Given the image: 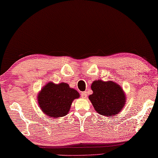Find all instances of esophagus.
Returning a JSON list of instances; mask_svg holds the SVG:
<instances>
[{
  "label": "esophagus",
  "mask_w": 158,
  "mask_h": 158,
  "mask_svg": "<svg viewBox=\"0 0 158 158\" xmlns=\"http://www.w3.org/2000/svg\"><path fill=\"white\" fill-rule=\"evenodd\" d=\"M87 97V94H86V92H82L81 93V98L85 99Z\"/></svg>",
  "instance_id": "34e87169"
}]
</instances>
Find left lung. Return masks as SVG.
I'll return each mask as SVG.
<instances>
[{"mask_svg": "<svg viewBox=\"0 0 158 158\" xmlns=\"http://www.w3.org/2000/svg\"><path fill=\"white\" fill-rule=\"evenodd\" d=\"M91 89L93 93L89 98L99 114L112 117L117 114L125 105L124 92L117 83L95 80L92 83Z\"/></svg>", "mask_w": 158, "mask_h": 158, "instance_id": "left-lung-1", "label": "left lung"}]
</instances>
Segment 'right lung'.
I'll list each match as a JSON object with an SVG mask.
<instances>
[{
    "label": "right lung",
    "mask_w": 158,
    "mask_h": 158,
    "mask_svg": "<svg viewBox=\"0 0 158 158\" xmlns=\"http://www.w3.org/2000/svg\"><path fill=\"white\" fill-rule=\"evenodd\" d=\"M37 98L40 108L45 114L52 118H59L68 113L73 100L79 98V93L67 83L48 82Z\"/></svg>",
    "instance_id": "add662e5"
}]
</instances>
